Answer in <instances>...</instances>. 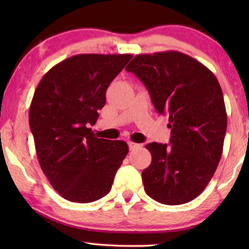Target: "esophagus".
I'll return each mask as SVG.
<instances>
[{
    "mask_svg": "<svg viewBox=\"0 0 249 249\" xmlns=\"http://www.w3.org/2000/svg\"><path fill=\"white\" fill-rule=\"evenodd\" d=\"M128 146H129V149H130V151H134V149L141 147V144H137V142H129Z\"/></svg>",
    "mask_w": 249,
    "mask_h": 249,
    "instance_id": "obj_1",
    "label": "esophagus"
}]
</instances>
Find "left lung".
Instances as JSON below:
<instances>
[{
	"mask_svg": "<svg viewBox=\"0 0 249 249\" xmlns=\"http://www.w3.org/2000/svg\"><path fill=\"white\" fill-rule=\"evenodd\" d=\"M147 88L155 110L169 117L170 144L149 142L152 163L142 173L147 195L180 205L205 189L219 165L227 112L219 81L186 54H139L125 67Z\"/></svg>",
	"mask_w": 249,
	"mask_h": 249,
	"instance_id": "1",
	"label": "left lung"
}]
</instances>
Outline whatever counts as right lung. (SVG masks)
Instances as JSON below:
<instances>
[{
    "instance_id": "1",
    "label": "right lung",
    "mask_w": 249,
    "mask_h": 249,
    "mask_svg": "<svg viewBox=\"0 0 249 249\" xmlns=\"http://www.w3.org/2000/svg\"><path fill=\"white\" fill-rule=\"evenodd\" d=\"M131 54H78L44 74L29 108V125L43 172L63 198L90 203L108 194L128 154L124 141L97 138L98 110L107 87Z\"/></svg>"
}]
</instances>
